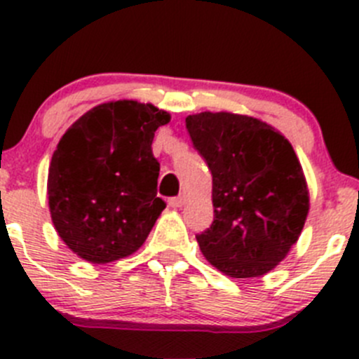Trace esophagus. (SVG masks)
<instances>
[{
	"label": "esophagus",
	"mask_w": 359,
	"mask_h": 359,
	"mask_svg": "<svg viewBox=\"0 0 359 359\" xmlns=\"http://www.w3.org/2000/svg\"><path fill=\"white\" fill-rule=\"evenodd\" d=\"M184 201H186V196H184V194H180V196H177V198H170L168 205L172 206V208H180V206L184 205Z\"/></svg>",
	"instance_id": "1"
}]
</instances>
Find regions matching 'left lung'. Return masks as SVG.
I'll return each instance as SVG.
<instances>
[{"label":"left lung","instance_id":"left-lung-1","mask_svg":"<svg viewBox=\"0 0 359 359\" xmlns=\"http://www.w3.org/2000/svg\"><path fill=\"white\" fill-rule=\"evenodd\" d=\"M187 132L212 172L213 222L196 240L229 278L273 271L297 243L309 189L292 144L267 123L234 112H198Z\"/></svg>","mask_w":359,"mask_h":359}]
</instances>
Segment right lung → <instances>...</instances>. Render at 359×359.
Segmentation results:
<instances>
[{"label":"right lung","mask_w":359,"mask_h":359,"mask_svg":"<svg viewBox=\"0 0 359 359\" xmlns=\"http://www.w3.org/2000/svg\"><path fill=\"white\" fill-rule=\"evenodd\" d=\"M166 111L111 100L76 119L48 168V206L57 233L92 264H109L144 245L166 203L156 196L154 132Z\"/></svg>","instance_id":"obj_1"}]
</instances>
